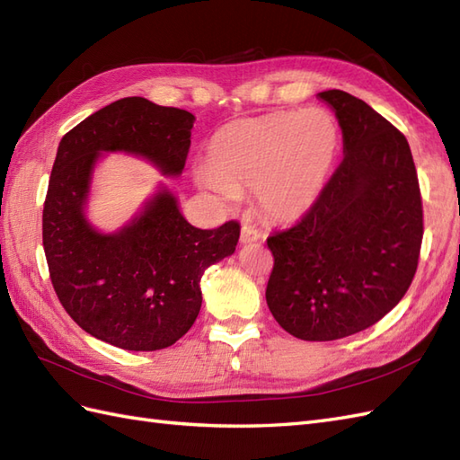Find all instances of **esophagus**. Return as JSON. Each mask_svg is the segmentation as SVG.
Listing matches in <instances>:
<instances>
[{"label":"esophagus","instance_id":"obj_1","mask_svg":"<svg viewBox=\"0 0 460 460\" xmlns=\"http://www.w3.org/2000/svg\"><path fill=\"white\" fill-rule=\"evenodd\" d=\"M261 239H264V234L258 231V229H254L252 226H243V229H241V243H252V241H261Z\"/></svg>","mask_w":460,"mask_h":460}]
</instances>
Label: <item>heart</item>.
<instances>
[{"label":"heart","mask_w":460,"mask_h":460,"mask_svg":"<svg viewBox=\"0 0 460 460\" xmlns=\"http://www.w3.org/2000/svg\"><path fill=\"white\" fill-rule=\"evenodd\" d=\"M340 139L336 118L321 107L241 118L209 139L202 182L226 202L252 188L264 217L296 221L324 190Z\"/></svg>","instance_id":"1"}]
</instances>
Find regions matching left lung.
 Here are the masks:
<instances>
[{
    "mask_svg": "<svg viewBox=\"0 0 460 460\" xmlns=\"http://www.w3.org/2000/svg\"><path fill=\"white\" fill-rule=\"evenodd\" d=\"M344 137V159L296 226L268 237L266 303L309 342L346 338L393 311L414 279L423 209L404 134L346 91L319 93Z\"/></svg>",
    "mask_w": 460,
    "mask_h": 460,
    "instance_id": "left-lung-1",
    "label": "left lung"
}]
</instances>
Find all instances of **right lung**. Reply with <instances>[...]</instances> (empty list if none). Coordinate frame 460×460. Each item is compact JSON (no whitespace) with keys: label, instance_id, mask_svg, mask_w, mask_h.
<instances>
[{"label":"right lung","instance_id":"add662e5","mask_svg":"<svg viewBox=\"0 0 460 460\" xmlns=\"http://www.w3.org/2000/svg\"><path fill=\"white\" fill-rule=\"evenodd\" d=\"M194 120L188 111L126 97L69 129L58 147L42 211L52 286L85 332L116 348L155 351L182 338L202 307L199 279L237 246V221L198 229L167 188L118 233H99L85 219L102 151L134 153L163 174L179 176Z\"/></svg>","mask_w":460,"mask_h":460}]
</instances>
